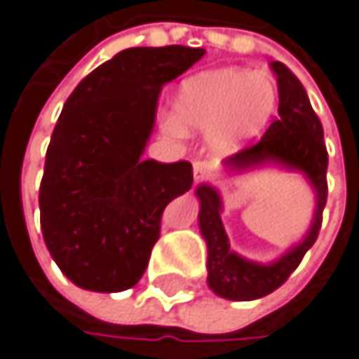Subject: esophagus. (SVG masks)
Masks as SVG:
<instances>
[{
    "label": "esophagus",
    "instance_id": "esophagus-1",
    "mask_svg": "<svg viewBox=\"0 0 359 359\" xmlns=\"http://www.w3.org/2000/svg\"><path fill=\"white\" fill-rule=\"evenodd\" d=\"M214 170H216V164L210 162V160H195L193 162V177H195V180L210 179L214 175Z\"/></svg>",
    "mask_w": 359,
    "mask_h": 359
}]
</instances>
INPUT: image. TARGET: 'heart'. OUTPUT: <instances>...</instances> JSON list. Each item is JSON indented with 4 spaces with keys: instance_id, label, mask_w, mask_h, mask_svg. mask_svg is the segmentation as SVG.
I'll return each instance as SVG.
<instances>
[{
    "instance_id": "obj_1",
    "label": "heart",
    "mask_w": 359,
    "mask_h": 359,
    "mask_svg": "<svg viewBox=\"0 0 359 359\" xmlns=\"http://www.w3.org/2000/svg\"><path fill=\"white\" fill-rule=\"evenodd\" d=\"M276 106L278 91L266 74L216 68L182 81L175 118L184 130H210L212 145L229 149L257 137Z\"/></svg>"
}]
</instances>
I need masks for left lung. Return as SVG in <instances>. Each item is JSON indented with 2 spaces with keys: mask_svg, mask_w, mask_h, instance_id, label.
<instances>
[{
  "mask_svg": "<svg viewBox=\"0 0 359 359\" xmlns=\"http://www.w3.org/2000/svg\"><path fill=\"white\" fill-rule=\"evenodd\" d=\"M270 66L278 83V118L268 126L259 141L226 158L224 164L235 170L280 164L285 168L304 172L316 191V212L312 226L302 243L291 248L272 264H257L231 251L229 237L220 220L222 203L216 189L210 184L197 187L195 193L201 203L199 229L208 243V285L216 295L233 302L259 299L276 291L291 276V272L304 259L306 251L318 239L328 195V154L324 145L323 122L312 109L299 79L280 62H272Z\"/></svg>",
  "mask_w": 359,
  "mask_h": 359,
  "instance_id": "left-lung-1",
  "label": "left lung"
}]
</instances>
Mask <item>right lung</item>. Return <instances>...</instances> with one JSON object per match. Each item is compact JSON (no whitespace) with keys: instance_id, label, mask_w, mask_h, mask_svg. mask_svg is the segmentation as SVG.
<instances>
[{"instance_id":"right-lung-1","label":"right lung","mask_w":359,"mask_h":359,"mask_svg":"<svg viewBox=\"0 0 359 359\" xmlns=\"http://www.w3.org/2000/svg\"><path fill=\"white\" fill-rule=\"evenodd\" d=\"M205 49L130 47L87 74L53 128L39 187L41 231L60 270L89 291L143 276L164 208L191 189L189 162L143 160L162 87Z\"/></svg>"}]
</instances>
